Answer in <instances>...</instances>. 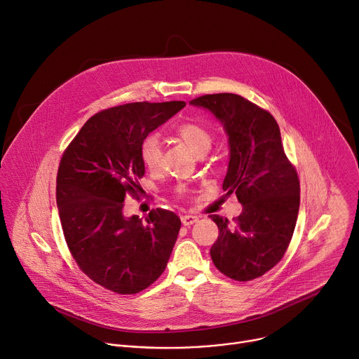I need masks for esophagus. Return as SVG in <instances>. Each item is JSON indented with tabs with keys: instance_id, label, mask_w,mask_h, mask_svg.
<instances>
[{
	"instance_id": "esophagus-1",
	"label": "esophagus",
	"mask_w": 359,
	"mask_h": 359,
	"mask_svg": "<svg viewBox=\"0 0 359 359\" xmlns=\"http://www.w3.org/2000/svg\"><path fill=\"white\" fill-rule=\"evenodd\" d=\"M181 222H182V224H184V226H192V224L198 222V217L185 214V215H182V217H181Z\"/></svg>"
}]
</instances>
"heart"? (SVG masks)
Segmentation results:
<instances>
[{
    "instance_id": "obj_1",
    "label": "heart",
    "mask_w": 359,
    "mask_h": 359,
    "mask_svg": "<svg viewBox=\"0 0 359 359\" xmlns=\"http://www.w3.org/2000/svg\"><path fill=\"white\" fill-rule=\"evenodd\" d=\"M177 135L194 151L197 155L208 152L212 144V136L210 130L198 122H184L177 128ZM162 147L156 135H149L141 145V159L151 172H156L161 168Z\"/></svg>"
}]
</instances>
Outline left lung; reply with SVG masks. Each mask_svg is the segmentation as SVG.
Here are the masks:
<instances>
[{"label": "left lung", "mask_w": 359, "mask_h": 359, "mask_svg": "<svg viewBox=\"0 0 359 359\" xmlns=\"http://www.w3.org/2000/svg\"><path fill=\"white\" fill-rule=\"evenodd\" d=\"M189 104L203 107L223 125L229 137V168L223 182L243 211L234 226L211 215L218 238L210 255L227 278L247 282L280 262L292 240L300 204L299 178L285 155L274 118L234 93L205 95Z\"/></svg>", "instance_id": "1"}]
</instances>
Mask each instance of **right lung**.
I'll return each mask as SVG.
<instances>
[{
	"mask_svg": "<svg viewBox=\"0 0 359 359\" xmlns=\"http://www.w3.org/2000/svg\"><path fill=\"white\" fill-rule=\"evenodd\" d=\"M185 102H137L92 116L66 149L56 198L69 250L97 285L122 294L151 286L167 267L181 219L168 210L125 215L145 174L141 145Z\"/></svg>",
	"mask_w": 359,
	"mask_h": 359,
	"instance_id": "right-lung-1",
	"label": "right lung"
}]
</instances>
